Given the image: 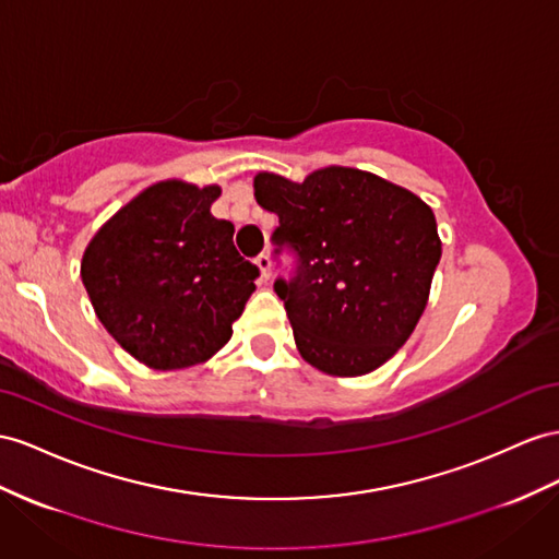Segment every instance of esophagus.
<instances>
[{
	"instance_id": "esophagus-1",
	"label": "esophagus",
	"mask_w": 559,
	"mask_h": 559,
	"mask_svg": "<svg viewBox=\"0 0 559 559\" xmlns=\"http://www.w3.org/2000/svg\"><path fill=\"white\" fill-rule=\"evenodd\" d=\"M254 264L260 266V271H262V281H269V278H271V260H269V254L262 252V254L254 260Z\"/></svg>"
}]
</instances>
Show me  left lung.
<instances>
[{
	"instance_id": "obj_1",
	"label": "left lung",
	"mask_w": 559,
	"mask_h": 559,
	"mask_svg": "<svg viewBox=\"0 0 559 559\" xmlns=\"http://www.w3.org/2000/svg\"><path fill=\"white\" fill-rule=\"evenodd\" d=\"M254 198L278 214L276 254L297 257L274 290L302 359L328 376H366L418 325L441 257L429 205L354 167H323L295 183L260 171Z\"/></svg>"
}]
</instances>
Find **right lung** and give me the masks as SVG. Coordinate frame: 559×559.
Here are the masks:
<instances>
[{
  "mask_svg": "<svg viewBox=\"0 0 559 559\" xmlns=\"http://www.w3.org/2000/svg\"><path fill=\"white\" fill-rule=\"evenodd\" d=\"M219 186L167 179L98 228L82 283L106 331L157 370L207 361L231 340L260 269L234 246V224L212 217Z\"/></svg>",
  "mask_w": 559,
  "mask_h": 559,
  "instance_id": "1",
  "label": "right lung"
}]
</instances>
